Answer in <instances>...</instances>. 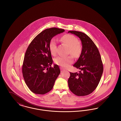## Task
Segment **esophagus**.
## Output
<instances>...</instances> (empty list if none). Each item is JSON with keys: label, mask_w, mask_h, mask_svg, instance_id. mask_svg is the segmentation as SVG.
Listing matches in <instances>:
<instances>
[{"label": "esophagus", "mask_w": 121, "mask_h": 121, "mask_svg": "<svg viewBox=\"0 0 121 121\" xmlns=\"http://www.w3.org/2000/svg\"><path fill=\"white\" fill-rule=\"evenodd\" d=\"M65 70H64V69H63L62 68H61V73H62V72H63L64 71H65Z\"/></svg>", "instance_id": "esophagus-1"}]
</instances>
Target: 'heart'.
<instances>
[{"instance_id":"1","label":"heart","mask_w":121,"mask_h":121,"mask_svg":"<svg viewBox=\"0 0 121 121\" xmlns=\"http://www.w3.org/2000/svg\"><path fill=\"white\" fill-rule=\"evenodd\" d=\"M61 42L69 47L68 53L74 58H78L80 55L82 48L78 42V39L73 35L67 34L63 36L61 39ZM49 48L51 54L55 56L57 54V47L55 40L52 39L49 43ZM56 64L64 68H68L73 62V58L71 56L66 57L58 56L54 59Z\"/></svg>"}]
</instances>
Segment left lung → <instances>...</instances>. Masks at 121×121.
I'll list each match as a JSON object with an SVG mask.
<instances>
[{
    "instance_id": "left-lung-1",
    "label": "left lung",
    "mask_w": 121,
    "mask_h": 121,
    "mask_svg": "<svg viewBox=\"0 0 121 121\" xmlns=\"http://www.w3.org/2000/svg\"><path fill=\"white\" fill-rule=\"evenodd\" d=\"M80 39L82 50L73 66L81 70L79 73H70L68 84L70 91L78 96H84L93 92L99 83L104 67L98 48L85 34L69 31Z\"/></svg>"
}]
</instances>
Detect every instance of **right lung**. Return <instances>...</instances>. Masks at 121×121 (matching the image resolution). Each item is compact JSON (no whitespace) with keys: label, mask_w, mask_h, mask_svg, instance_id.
I'll list each match as a JSON object with an SVG mask.
<instances>
[{"label":"right lung","mask_w":121,"mask_h":121,"mask_svg":"<svg viewBox=\"0 0 121 121\" xmlns=\"http://www.w3.org/2000/svg\"><path fill=\"white\" fill-rule=\"evenodd\" d=\"M64 31L56 28L46 29L35 37L27 49L22 73L26 85L35 94H44L50 91L60 73L58 65L51 67L53 61L49 43L54 36Z\"/></svg>","instance_id":"1"}]
</instances>
